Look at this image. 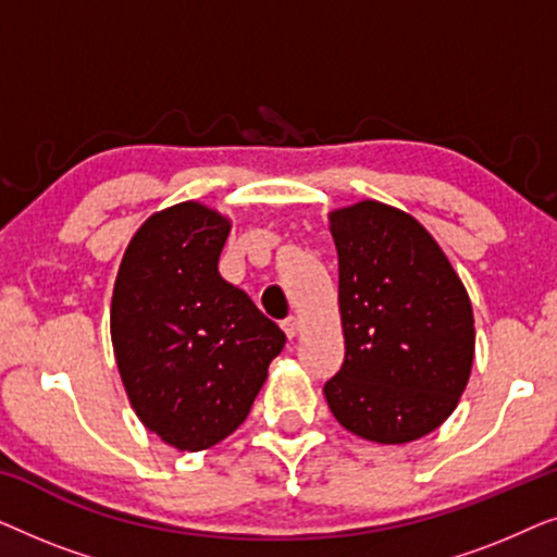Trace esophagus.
<instances>
[{"instance_id": "1", "label": "esophagus", "mask_w": 557, "mask_h": 557, "mask_svg": "<svg viewBox=\"0 0 557 557\" xmlns=\"http://www.w3.org/2000/svg\"><path fill=\"white\" fill-rule=\"evenodd\" d=\"M281 330L286 332V337H288V339H294L296 334H299V319H294V317L284 319V322H281Z\"/></svg>"}]
</instances>
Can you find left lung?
Masks as SVG:
<instances>
[{"label":"left lung","mask_w":557,"mask_h":557,"mask_svg":"<svg viewBox=\"0 0 557 557\" xmlns=\"http://www.w3.org/2000/svg\"><path fill=\"white\" fill-rule=\"evenodd\" d=\"M345 362L324 383L334 418L377 444L436 431L467 387L474 317L461 278L406 212L364 200L330 215Z\"/></svg>","instance_id":"8db88e82"}]
</instances>
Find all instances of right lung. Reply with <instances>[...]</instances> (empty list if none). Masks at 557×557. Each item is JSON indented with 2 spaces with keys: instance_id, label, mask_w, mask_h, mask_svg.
Masks as SVG:
<instances>
[{
  "instance_id": "right-lung-1",
  "label": "right lung",
  "mask_w": 557,
  "mask_h": 557,
  "mask_svg": "<svg viewBox=\"0 0 557 557\" xmlns=\"http://www.w3.org/2000/svg\"><path fill=\"white\" fill-rule=\"evenodd\" d=\"M231 223L200 202L157 212L128 243L111 339L128 400L151 433L202 451L250 413L286 334L218 273Z\"/></svg>"
}]
</instances>
